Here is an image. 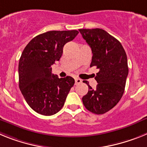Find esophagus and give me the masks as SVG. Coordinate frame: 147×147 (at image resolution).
Returning a JSON list of instances; mask_svg holds the SVG:
<instances>
[{
  "label": "esophagus",
  "instance_id": "esophagus-1",
  "mask_svg": "<svg viewBox=\"0 0 147 147\" xmlns=\"http://www.w3.org/2000/svg\"><path fill=\"white\" fill-rule=\"evenodd\" d=\"M75 84H81V82H82V81H81V79L80 78H76L75 79Z\"/></svg>",
  "mask_w": 147,
  "mask_h": 147
}]
</instances>
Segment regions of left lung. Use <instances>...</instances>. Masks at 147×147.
<instances>
[{
  "mask_svg": "<svg viewBox=\"0 0 147 147\" xmlns=\"http://www.w3.org/2000/svg\"><path fill=\"white\" fill-rule=\"evenodd\" d=\"M79 32L92 52L90 66H96V89L84 81L89 91L82 98L89 112L102 115L118 104L124 92L129 69L126 52L115 38L102 29H81Z\"/></svg>",
  "mask_w": 147,
  "mask_h": 147,
  "instance_id": "left-lung-1",
  "label": "left lung"
}]
</instances>
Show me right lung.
<instances>
[{
  "instance_id": "add662e5",
  "label": "right lung",
  "mask_w": 147,
  "mask_h": 147,
  "mask_svg": "<svg viewBox=\"0 0 147 147\" xmlns=\"http://www.w3.org/2000/svg\"><path fill=\"white\" fill-rule=\"evenodd\" d=\"M78 31H49L32 38L23 51L18 64L19 88L28 105L43 115L59 112L73 86L70 76L59 78L52 65L59 61L63 46Z\"/></svg>"
}]
</instances>
